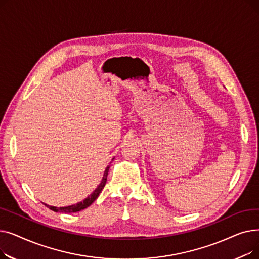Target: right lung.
I'll list each match as a JSON object with an SVG mask.
<instances>
[{
  "label": "right lung",
  "mask_w": 259,
  "mask_h": 259,
  "mask_svg": "<svg viewBox=\"0 0 259 259\" xmlns=\"http://www.w3.org/2000/svg\"><path fill=\"white\" fill-rule=\"evenodd\" d=\"M108 171H109V166L106 168L105 172H104V176L102 179V182L101 184L99 185V187L94 190V191L86 198L84 199L83 201L80 202H77L76 205H71V206H68V207H52V206H48L45 203V206L48 207L50 210L54 211V212H62V213H74V212H78V211H81L86 209L87 207H89L91 203L98 198V196L100 195V193L102 192V190L104 189L105 185H106V182H107V175H108Z\"/></svg>",
  "instance_id": "add662e5"
}]
</instances>
